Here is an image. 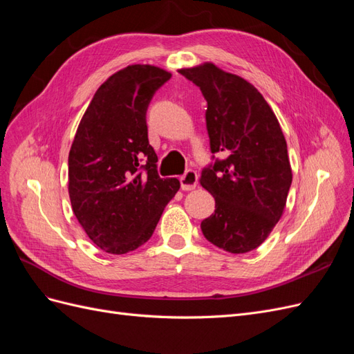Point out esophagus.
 <instances>
[{
	"label": "esophagus",
	"mask_w": 354,
	"mask_h": 354,
	"mask_svg": "<svg viewBox=\"0 0 354 354\" xmlns=\"http://www.w3.org/2000/svg\"><path fill=\"white\" fill-rule=\"evenodd\" d=\"M180 183L183 190H194L198 186V173L194 169H187L186 173L180 177Z\"/></svg>",
	"instance_id": "1"
}]
</instances>
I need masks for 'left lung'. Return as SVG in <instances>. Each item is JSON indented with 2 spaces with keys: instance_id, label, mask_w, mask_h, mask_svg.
Masks as SVG:
<instances>
[{
  "instance_id": "obj_1",
  "label": "left lung",
  "mask_w": 354,
  "mask_h": 354,
  "mask_svg": "<svg viewBox=\"0 0 354 354\" xmlns=\"http://www.w3.org/2000/svg\"><path fill=\"white\" fill-rule=\"evenodd\" d=\"M201 88L214 162L202 169L201 185L216 198L201 229L212 245L250 252L267 239L282 217L292 171L281 125L260 91L214 63L180 69Z\"/></svg>"
}]
</instances>
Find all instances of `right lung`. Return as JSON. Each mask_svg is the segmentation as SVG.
Segmentation results:
<instances>
[{"instance_id":"1","label":"right lung","mask_w":354,"mask_h":354,"mask_svg":"<svg viewBox=\"0 0 354 354\" xmlns=\"http://www.w3.org/2000/svg\"><path fill=\"white\" fill-rule=\"evenodd\" d=\"M171 73L131 65L95 91L69 152V198L88 238L109 254H127L151 239L180 189L160 178L149 145L146 112Z\"/></svg>"}]
</instances>
